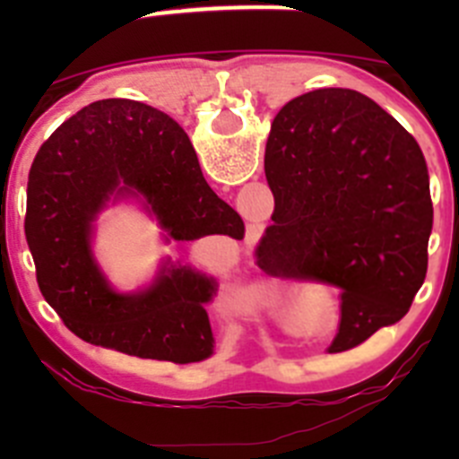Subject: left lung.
<instances>
[{"mask_svg":"<svg viewBox=\"0 0 459 459\" xmlns=\"http://www.w3.org/2000/svg\"><path fill=\"white\" fill-rule=\"evenodd\" d=\"M264 172L273 225L257 264L340 290L347 351L400 322L428 273L429 174L419 142L354 89H317L275 115Z\"/></svg>","mask_w":459,"mask_h":459,"instance_id":"obj_1","label":"left lung"}]
</instances>
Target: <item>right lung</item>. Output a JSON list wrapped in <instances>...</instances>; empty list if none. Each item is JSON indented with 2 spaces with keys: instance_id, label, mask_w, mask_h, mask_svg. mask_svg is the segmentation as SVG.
<instances>
[{
  "instance_id": "obj_1",
  "label": "right lung",
  "mask_w": 459,
  "mask_h": 459,
  "mask_svg": "<svg viewBox=\"0 0 459 459\" xmlns=\"http://www.w3.org/2000/svg\"><path fill=\"white\" fill-rule=\"evenodd\" d=\"M131 195L174 241L246 234L172 117L137 100H96L64 121L31 163L24 237L40 294L84 342L172 363L209 359L206 303L216 280L168 262L152 287L119 294L93 262V221L109 200Z\"/></svg>"
}]
</instances>
